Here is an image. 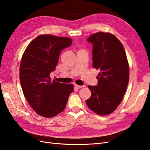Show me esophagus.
Returning <instances> with one entry per match:
<instances>
[{"instance_id":"34e87169","label":"esophagus","mask_w":150,"mask_h":150,"mask_svg":"<svg viewBox=\"0 0 150 150\" xmlns=\"http://www.w3.org/2000/svg\"><path fill=\"white\" fill-rule=\"evenodd\" d=\"M75 86L77 88H83V87H84V86H79V85H77V84H75Z\"/></svg>"}]
</instances>
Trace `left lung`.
<instances>
[{
    "label": "left lung",
    "instance_id": "obj_1",
    "mask_svg": "<svg viewBox=\"0 0 150 150\" xmlns=\"http://www.w3.org/2000/svg\"><path fill=\"white\" fill-rule=\"evenodd\" d=\"M93 44V67L100 71L98 85L88 86L91 96L86 104L94 112L105 116L117 109L123 98L129 81V64L121 41L109 33L90 36Z\"/></svg>",
    "mask_w": 150,
    "mask_h": 150
}]
</instances>
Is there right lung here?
Wrapping results in <instances>:
<instances>
[{
  "label": "right lung",
  "instance_id": "add662e5",
  "mask_svg": "<svg viewBox=\"0 0 150 150\" xmlns=\"http://www.w3.org/2000/svg\"><path fill=\"white\" fill-rule=\"evenodd\" d=\"M72 39L41 34L34 39L24 51L20 64V81L23 95L33 110L44 117H52L65 109L71 83L51 81L59 55L69 47Z\"/></svg>",
  "mask_w": 150,
  "mask_h": 150
}]
</instances>
